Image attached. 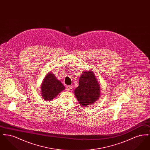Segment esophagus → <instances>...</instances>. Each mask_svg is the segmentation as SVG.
I'll list each match as a JSON object with an SVG mask.
<instances>
[{
  "mask_svg": "<svg viewBox=\"0 0 150 150\" xmlns=\"http://www.w3.org/2000/svg\"><path fill=\"white\" fill-rule=\"evenodd\" d=\"M72 89V86H67L66 87V90L67 91H70Z\"/></svg>",
  "mask_w": 150,
  "mask_h": 150,
  "instance_id": "34e87169",
  "label": "esophagus"
}]
</instances>
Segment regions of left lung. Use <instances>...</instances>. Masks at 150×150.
<instances>
[{"mask_svg": "<svg viewBox=\"0 0 150 150\" xmlns=\"http://www.w3.org/2000/svg\"><path fill=\"white\" fill-rule=\"evenodd\" d=\"M100 85L94 72L84 71L79 79V86L74 90L75 96L79 104L88 107L99 98Z\"/></svg>", "mask_w": 150, "mask_h": 150, "instance_id": "1", "label": "left lung"}]
</instances>
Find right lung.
I'll return each instance as SVG.
<instances>
[{"mask_svg": "<svg viewBox=\"0 0 150 150\" xmlns=\"http://www.w3.org/2000/svg\"><path fill=\"white\" fill-rule=\"evenodd\" d=\"M40 88L42 98L46 101L53 100L65 89L62 83L57 79L52 72H49L45 75Z\"/></svg>", "mask_w": 150, "mask_h": 150, "instance_id": "add662e5", "label": "right lung"}]
</instances>
